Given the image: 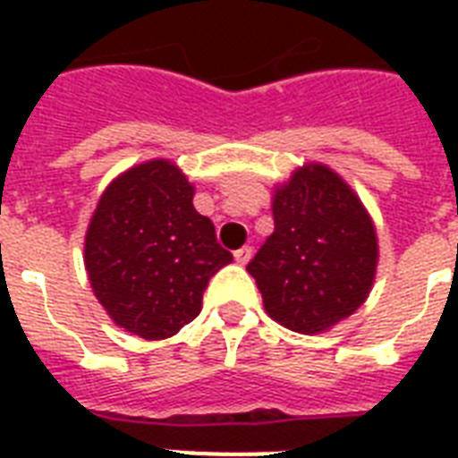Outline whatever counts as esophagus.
Returning a JSON list of instances; mask_svg holds the SVG:
<instances>
[{"label":"esophagus","mask_w":458,"mask_h":458,"mask_svg":"<svg viewBox=\"0 0 458 458\" xmlns=\"http://www.w3.org/2000/svg\"><path fill=\"white\" fill-rule=\"evenodd\" d=\"M250 259H251V247H242V250L235 251V261L240 266L250 264Z\"/></svg>","instance_id":"obj_1"}]
</instances>
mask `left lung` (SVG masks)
Wrapping results in <instances>:
<instances>
[{
    "label": "left lung",
    "mask_w": 458,
    "mask_h": 458,
    "mask_svg": "<svg viewBox=\"0 0 458 458\" xmlns=\"http://www.w3.org/2000/svg\"><path fill=\"white\" fill-rule=\"evenodd\" d=\"M273 235L247 271L266 313L294 333H323L366 301L377 237L356 192L323 164L301 165L273 194Z\"/></svg>",
    "instance_id": "8db88e82"
}]
</instances>
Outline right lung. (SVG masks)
<instances>
[{
    "label": "right lung",
    "instance_id": "right-lung-1",
    "mask_svg": "<svg viewBox=\"0 0 458 458\" xmlns=\"http://www.w3.org/2000/svg\"><path fill=\"white\" fill-rule=\"evenodd\" d=\"M192 197L178 165L154 158L121 173L89 221L92 293L116 326L145 340H165L197 318L211 276L233 261Z\"/></svg>",
    "mask_w": 458,
    "mask_h": 458
}]
</instances>
